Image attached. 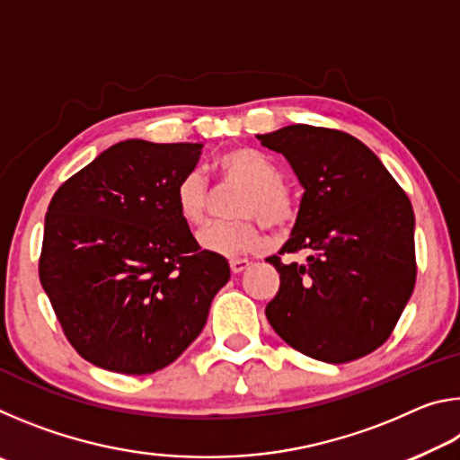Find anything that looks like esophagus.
I'll return each mask as SVG.
<instances>
[{"instance_id":"esophagus-1","label":"esophagus","mask_w":460,"mask_h":460,"mask_svg":"<svg viewBox=\"0 0 460 460\" xmlns=\"http://www.w3.org/2000/svg\"><path fill=\"white\" fill-rule=\"evenodd\" d=\"M229 266H231V271H233V274H241V271H245L249 266H252V263H249V260H241V258H237V260H231V261H229Z\"/></svg>"}]
</instances>
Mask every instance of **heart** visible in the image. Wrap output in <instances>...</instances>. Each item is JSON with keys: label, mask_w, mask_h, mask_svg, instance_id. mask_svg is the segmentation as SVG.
<instances>
[{"label": "heart", "mask_w": 460, "mask_h": 460, "mask_svg": "<svg viewBox=\"0 0 460 460\" xmlns=\"http://www.w3.org/2000/svg\"><path fill=\"white\" fill-rule=\"evenodd\" d=\"M215 172L223 184L241 186L243 190L233 205V215L239 221L208 225L199 233V245L205 252L223 258L258 252L263 243L258 221L271 231H282L296 221V197L284 182L282 168L270 155L253 147H231L217 155ZM174 207L178 217L190 227L207 221L208 186L199 170H189L178 181Z\"/></svg>", "instance_id": "b5f03b06"}]
</instances>
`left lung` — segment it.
Returning a JSON list of instances; mask_svg holds the SVG:
<instances>
[{
  "mask_svg": "<svg viewBox=\"0 0 460 460\" xmlns=\"http://www.w3.org/2000/svg\"><path fill=\"white\" fill-rule=\"evenodd\" d=\"M305 186L292 237L268 261L279 290L266 316L296 351L347 363L384 345L416 284L414 208L379 158L339 129L288 126L258 136ZM305 248V264L279 254Z\"/></svg>",
  "mask_w": 460,
  "mask_h": 460,
  "instance_id": "obj_1",
  "label": "left lung"
}]
</instances>
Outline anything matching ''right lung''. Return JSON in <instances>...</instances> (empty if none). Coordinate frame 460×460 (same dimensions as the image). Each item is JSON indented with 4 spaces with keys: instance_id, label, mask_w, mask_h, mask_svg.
Instances as JSON below:
<instances>
[{
    "instance_id": "add662e5",
    "label": "right lung",
    "mask_w": 460,
    "mask_h": 460,
    "mask_svg": "<svg viewBox=\"0 0 460 460\" xmlns=\"http://www.w3.org/2000/svg\"><path fill=\"white\" fill-rule=\"evenodd\" d=\"M202 144L126 139L54 192L38 274L65 337L101 369L146 376L199 337L229 282L174 207Z\"/></svg>"
}]
</instances>
